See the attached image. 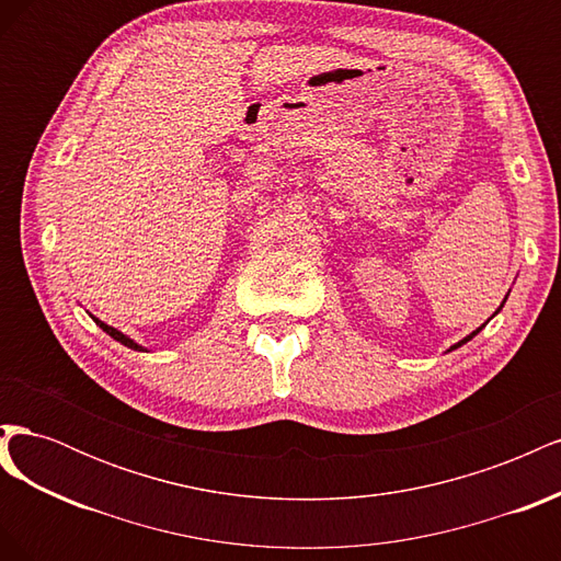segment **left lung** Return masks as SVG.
Wrapping results in <instances>:
<instances>
[{
    "instance_id": "left-lung-1",
    "label": "left lung",
    "mask_w": 561,
    "mask_h": 561,
    "mask_svg": "<svg viewBox=\"0 0 561 561\" xmlns=\"http://www.w3.org/2000/svg\"><path fill=\"white\" fill-rule=\"evenodd\" d=\"M505 299H507V295H505ZM505 299H503V304H505ZM503 304H501V307H499V309H496V313H499V311H501V309H503ZM496 313H494V316H496ZM494 316H491V318H494ZM486 322H489V320H486ZM486 322H484V325H486ZM484 325H480V328H478V330H474V332H470V334H468V336H463V339H461V342H456V344H454V346H449V351H456V348H458V346H463V344H466V342H470V339H472V336H474V334H478V332H482V328H484Z\"/></svg>"
}]
</instances>
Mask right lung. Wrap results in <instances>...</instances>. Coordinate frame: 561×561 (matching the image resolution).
Returning <instances> with one entry per match:
<instances>
[{
    "label": "right lung",
    "mask_w": 561,
    "mask_h": 561,
    "mask_svg": "<svg viewBox=\"0 0 561 561\" xmlns=\"http://www.w3.org/2000/svg\"><path fill=\"white\" fill-rule=\"evenodd\" d=\"M91 316V313H89ZM93 320H95V325L100 328V330H103V332H107L112 339H116V342L118 344H124V346H128V348H133V351H147L145 346H140V344H135L133 342V339L128 336V334H124L122 330H116V328H112V325H107V322H103V320H100V318H95V316H91Z\"/></svg>",
    "instance_id": "obj_1"
}]
</instances>
